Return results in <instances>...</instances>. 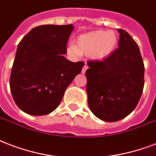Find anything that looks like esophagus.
<instances>
[{
  "mask_svg": "<svg viewBox=\"0 0 156 156\" xmlns=\"http://www.w3.org/2000/svg\"><path fill=\"white\" fill-rule=\"evenodd\" d=\"M87 69H88V66H87V65H84V67H83V68H82V71H81L82 74H84Z\"/></svg>",
  "mask_w": 156,
  "mask_h": 156,
  "instance_id": "esophagus-1",
  "label": "esophagus"
}]
</instances>
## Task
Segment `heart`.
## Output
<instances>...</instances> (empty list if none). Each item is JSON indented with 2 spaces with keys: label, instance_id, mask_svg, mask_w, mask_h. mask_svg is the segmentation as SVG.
<instances>
[{
  "label": "heart",
  "instance_id": "1",
  "mask_svg": "<svg viewBox=\"0 0 156 156\" xmlns=\"http://www.w3.org/2000/svg\"><path fill=\"white\" fill-rule=\"evenodd\" d=\"M117 44L116 35L113 32L97 30L80 35L76 45L70 44L68 54L72 56H89L95 61H102L112 55Z\"/></svg>",
  "mask_w": 156,
  "mask_h": 156
}]
</instances>
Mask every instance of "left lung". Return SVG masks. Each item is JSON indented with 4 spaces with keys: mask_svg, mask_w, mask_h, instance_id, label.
<instances>
[{
    "mask_svg": "<svg viewBox=\"0 0 156 156\" xmlns=\"http://www.w3.org/2000/svg\"><path fill=\"white\" fill-rule=\"evenodd\" d=\"M119 33V48L102 61L88 62V103L98 119L115 122L137 107L144 86L145 67L137 44L127 32Z\"/></svg>",
    "mask_w": 156,
    "mask_h": 156,
    "instance_id": "1",
    "label": "left lung"
}]
</instances>
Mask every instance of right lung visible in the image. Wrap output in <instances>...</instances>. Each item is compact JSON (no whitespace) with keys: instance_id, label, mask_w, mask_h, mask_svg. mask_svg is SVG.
Returning a JSON list of instances; mask_svg holds the SVG:
<instances>
[{"instance_id":"1","label":"right lung","mask_w":156,"mask_h":156,"mask_svg":"<svg viewBox=\"0 0 156 156\" xmlns=\"http://www.w3.org/2000/svg\"><path fill=\"white\" fill-rule=\"evenodd\" d=\"M74 29L68 25H41L32 29L18 45L9 86L16 105L27 114L44 115L60 104L65 90L84 62H72L67 44Z\"/></svg>"}]
</instances>
